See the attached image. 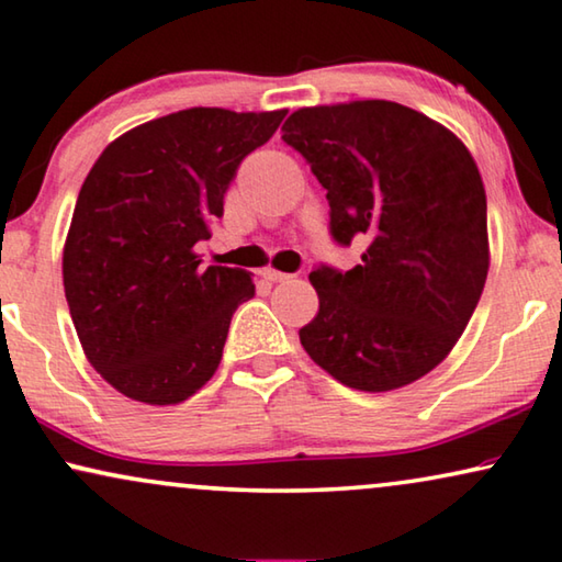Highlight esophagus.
<instances>
[{"mask_svg":"<svg viewBox=\"0 0 562 562\" xmlns=\"http://www.w3.org/2000/svg\"><path fill=\"white\" fill-rule=\"evenodd\" d=\"M262 278L267 280V282H284V280H290L292 274H288V272H280V270H272V267H265V270L260 272Z\"/></svg>","mask_w":562,"mask_h":562,"instance_id":"obj_1","label":"esophagus"}]
</instances>
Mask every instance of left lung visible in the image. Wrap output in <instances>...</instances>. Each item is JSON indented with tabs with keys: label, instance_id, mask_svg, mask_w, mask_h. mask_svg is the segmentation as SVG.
Returning a JSON list of instances; mask_svg holds the SVG:
<instances>
[{
	"label": "left lung",
	"instance_id": "8db88e82",
	"mask_svg": "<svg viewBox=\"0 0 562 562\" xmlns=\"http://www.w3.org/2000/svg\"><path fill=\"white\" fill-rule=\"evenodd\" d=\"M327 190L329 235L364 245L352 270L317 265L319 313L300 342L368 393L409 385L458 342L487 278V200L468 147L387 100L305 106L282 124Z\"/></svg>",
	"mask_w": 562,
	"mask_h": 562
}]
</instances>
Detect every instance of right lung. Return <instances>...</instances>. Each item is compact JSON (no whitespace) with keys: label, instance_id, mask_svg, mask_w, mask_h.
Wrapping results in <instances>:
<instances>
[{"label":"right lung","instance_id":"add662e5","mask_svg":"<svg viewBox=\"0 0 562 562\" xmlns=\"http://www.w3.org/2000/svg\"><path fill=\"white\" fill-rule=\"evenodd\" d=\"M284 114L192 106L124 132L89 169L61 274L87 360L122 395L175 405L215 375L255 282L243 267H202L194 245Z\"/></svg>","mask_w":562,"mask_h":562}]
</instances>
